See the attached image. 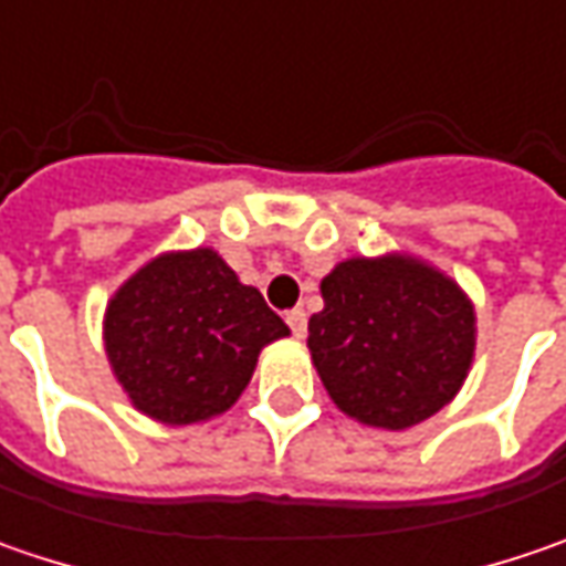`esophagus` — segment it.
Listing matches in <instances>:
<instances>
[{
  "label": "esophagus",
  "mask_w": 566,
  "mask_h": 566,
  "mask_svg": "<svg viewBox=\"0 0 566 566\" xmlns=\"http://www.w3.org/2000/svg\"><path fill=\"white\" fill-rule=\"evenodd\" d=\"M284 323L291 326V332H294L297 338H304V332H307V313L301 307L287 310V313H284Z\"/></svg>",
  "instance_id": "34e87169"
}]
</instances>
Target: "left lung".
<instances>
[{
    "label": "left lung",
    "instance_id": "left-lung-1",
    "mask_svg": "<svg viewBox=\"0 0 566 566\" xmlns=\"http://www.w3.org/2000/svg\"><path fill=\"white\" fill-rule=\"evenodd\" d=\"M319 291L307 348L348 418L406 430L453 402L475 357V307L453 279L389 253L338 262Z\"/></svg>",
    "mask_w": 566,
    "mask_h": 566
}]
</instances>
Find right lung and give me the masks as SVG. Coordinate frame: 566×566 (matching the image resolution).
Masks as SVG:
<instances>
[{"instance_id":"right-lung-1","label":"right lung","mask_w":566,"mask_h":566,"mask_svg":"<svg viewBox=\"0 0 566 566\" xmlns=\"http://www.w3.org/2000/svg\"><path fill=\"white\" fill-rule=\"evenodd\" d=\"M287 326L209 247L142 265L107 304L104 348L129 402L160 424L228 411Z\"/></svg>"}]
</instances>
